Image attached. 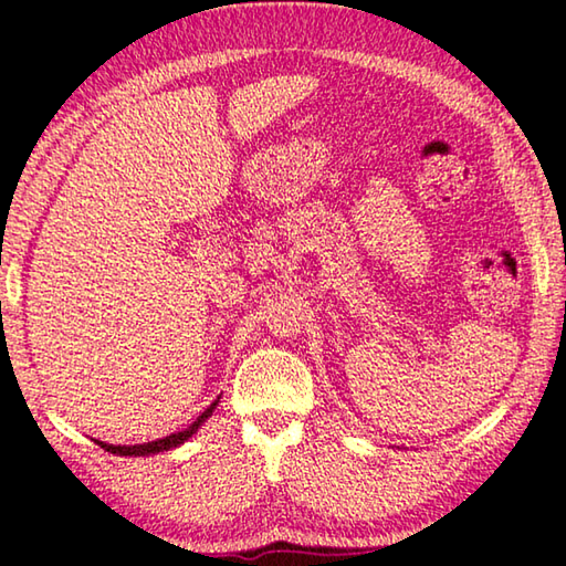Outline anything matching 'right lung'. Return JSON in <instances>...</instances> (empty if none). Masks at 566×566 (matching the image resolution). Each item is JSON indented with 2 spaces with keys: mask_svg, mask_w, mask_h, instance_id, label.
Listing matches in <instances>:
<instances>
[{
  "mask_svg": "<svg viewBox=\"0 0 566 566\" xmlns=\"http://www.w3.org/2000/svg\"><path fill=\"white\" fill-rule=\"evenodd\" d=\"M217 405H219V397L202 411V415L197 417V421H191V424H189L187 429H181V432H175V434H169V437H161V439H157V442L132 444V447H127V444H107V442H99V439H94V442H97L102 449H107V452L119 454V457H147V454L167 452V449H175V447H179V444H185L187 439H189L191 434H195L199 427L205 424V419L212 417V411L217 409Z\"/></svg>",
  "mask_w": 566,
  "mask_h": 566,
  "instance_id": "1",
  "label": "right lung"
}]
</instances>
